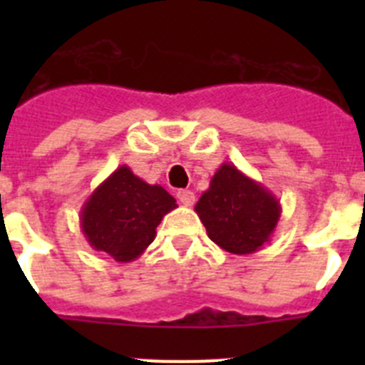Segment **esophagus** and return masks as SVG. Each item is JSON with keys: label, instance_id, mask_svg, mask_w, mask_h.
Instances as JSON below:
<instances>
[{"label": "esophagus", "instance_id": "34e87169", "mask_svg": "<svg viewBox=\"0 0 365 365\" xmlns=\"http://www.w3.org/2000/svg\"><path fill=\"white\" fill-rule=\"evenodd\" d=\"M177 199H179L180 205L192 206L193 201H195V193H193L192 190H179V192H177Z\"/></svg>", "mask_w": 365, "mask_h": 365}]
</instances>
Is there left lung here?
<instances>
[{"instance_id": "8db88e82", "label": "left lung", "mask_w": 365, "mask_h": 365, "mask_svg": "<svg viewBox=\"0 0 365 365\" xmlns=\"http://www.w3.org/2000/svg\"><path fill=\"white\" fill-rule=\"evenodd\" d=\"M195 212L217 247L245 256L269 243L282 215V205L261 182L245 175L234 164L222 163L208 190L199 197Z\"/></svg>"}]
</instances>
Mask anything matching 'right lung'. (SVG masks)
Here are the masks:
<instances>
[{
    "instance_id": "add662e5",
    "label": "right lung",
    "mask_w": 365,
    "mask_h": 365,
    "mask_svg": "<svg viewBox=\"0 0 365 365\" xmlns=\"http://www.w3.org/2000/svg\"><path fill=\"white\" fill-rule=\"evenodd\" d=\"M175 199L159 185H148L122 164L83 202L80 227L89 247L118 263H130L153 243Z\"/></svg>"
}]
</instances>
